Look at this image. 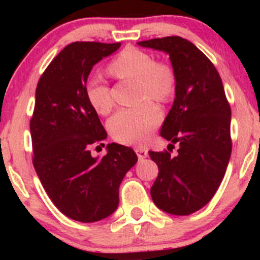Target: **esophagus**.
<instances>
[{
	"instance_id": "34e87169",
	"label": "esophagus",
	"mask_w": 260,
	"mask_h": 260,
	"mask_svg": "<svg viewBox=\"0 0 260 260\" xmlns=\"http://www.w3.org/2000/svg\"><path fill=\"white\" fill-rule=\"evenodd\" d=\"M136 153H137V156H138V159H144V157L148 156V149L144 148V147H137L136 149Z\"/></svg>"
}]
</instances>
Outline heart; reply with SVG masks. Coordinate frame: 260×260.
I'll return each mask as SVG.
<instances>
[{
	"instance_id": "b5f03b06",
	"label": "heart",
	"mask_w": 260,
	"mask_h": 260,
	"mask_svg": "<svg viewBox=\"0 0 260 260\" xmlns=\"http://www.w3.org/2000/svg\"><path fill=\"white\" fill-rule=\"evenodd\" d=\"M107 71L118 80L134 79L138 106L118 110L107 123L112 138L123 144H143L161 122L160 107L151 100L168 103L177 88V72L166 59H155L151 53L137 47H126L107 66ZM85 95L92 109L107 115L113 107L110 84L101 76H92L85 84Z\"/></svg>"
}]
</instances>
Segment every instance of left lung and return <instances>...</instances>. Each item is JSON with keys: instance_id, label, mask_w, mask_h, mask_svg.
<instances>
[{"instance_id": "left-lung-1", "label": "left lung", "mask_w": 260, "mask_h": 260, "mask_svg": "<svg viewBox=\"0 0 260 260\" xmlns=\"http://www.w3.org/2000/svg\"><path fill=\"white\" fill-rule=\"evenodd\" d=\"M169 53L177 72L176 98L161 127L169 151H149L159 175L150 189L157 208L189 215L210 202L221 183L232 150L231 107L215 66L181 37L139 41ZM180 145L176 157L169 147Z\"/></svg>"}]
</instances>
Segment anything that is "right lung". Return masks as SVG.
Listing matches in <instances>:
<instances>
[{"label": "right lung", "instance_id": "obj_1", "mask_svg": "<svg viewBox=\"0 0 260 260\" xmlns=\"http://www.w3.org/2000/svg\"><path fill=\"white\" fill-rule=\"evenodd\" d=\"M120 46L94 41L67 45L41 74L35 91L32 165L53 204L76 221L111 215L118 207L121 182L138 160L133 149L116 143L107 145L103 157H92L89 150L107 133L86 99V79L92 66Z\"/></svg>", "mask_w": 260, "mask_h": 260}]
</instances>
